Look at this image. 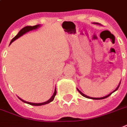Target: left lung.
I'll return each instance as SVG.
<instances>
[{"label":"left lung","instance_id":"left-lung-1","mask_svg":"<svg viewBox=\"0 0 127 127\" xmlns=\"http://www.w3.org/2000/svg\"><path fill=\"white\" fill-rule=\"evenodd\" d=\"M95 24H98V23H95ZM120 84H121V83H119V86H118V87H117V89H115V91H114L113 92V93H114V92H115V91H117V90L118 89H119V86H120ZM77 91H79V93H80V94H81V95L83 96H85V97H86V98H91V99H95V100H100V99H104V98H107L108 96H109L111 95V94L113 93H112L109 94V95H107V96H104V97H101V98H93V97H90V96H88L84 95V94H83V93H82V92L80 91H79V90L78 89H77Z\"/></svg>","mask_w":127,"mask_h":127}]
</instances>
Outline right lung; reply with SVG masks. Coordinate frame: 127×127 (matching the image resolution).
Wrapping results in <instances>:
<instances>
[{
	"instance_id": "right-lung-1",
	"label": "right lung",
	"mask_w": 127,
	"mask_h": 127,
	"mask_svg": "<svg viewBox=\"0 0 127 127\" xmlns=\"http://www.w3.org/2000/svg\"><path fill=\"white\" fill-rule=\"evenodd\" d=\"M38 27H39V25H35V26H32V27H31V26H27V27H24L23 29H21V31H19V32L17 34V35L15 36H14L13 38H12V40L10 41V44H11V43H12L13 41H14V40H16V39H17V38H18L20 37V36H21L22 35H23L24 34L26 33V32L30 31H32V30H34V29H37ZM56 95H57V91H56V89H55V93H54V94H53V95L51 96V98H50V99H49L48 100L46 101V102H42V103H32V102H27V101H25V100H23V99H21V98H19V97H18V98H19V99H20L21 100H22L23 102H25V103H27V104H31V105H33V106H40V105H43V104H48V103H49V102H52V101L54 100V98H55Z\"/></svg>"
}]
</instances>
